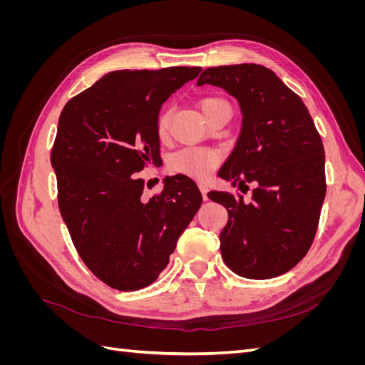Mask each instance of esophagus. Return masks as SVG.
I'll return each mask as SVG.
<instances>
[{"label":"esophagus","instance_id":"esophagus-1","mask_svg":"<svg viewBox=\"0 0 365 365\" xmlns=\"http://www.w3.org/2000/svg\"><path fill=\"white\" fill-rule=\"evenodd\" d=\"M200 190H201V193H202V200H204V201H207V200H208V197H207V192H208V187H207V184L200 182Z\"/></svg>","mask_w":365,"mask_h":365}]
</instances>
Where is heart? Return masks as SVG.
I'll use <instances>...</instances> for the list:
<instances>
[{"label": "heart", "mask_w": 365, "mask_h": 365, "mask_svg": "<svg viewBox=\"0 0 365 365\" xmlns=\"http://www.w3.org/2000/svg\"><path fill=\"white\" fill-rule=\"evenodd\" d=\"M220 108H228V103L220 97H205L200 102V109L204 114V117ZM168 130H169V114L163 113L157 121V132L160 138H164L168 135ZM217 163H219V155L213 150L185 148L180 152L173 153L169 160V168L176 173H182L197 180H207L208 176L212 175Z\"/></svg>", "instance_id": "heart-1"}]
</instances>
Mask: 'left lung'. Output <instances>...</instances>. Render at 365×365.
I'll use <instances>...</instances> for the list:
<instances>
[{"label": "left lung", "mask_w": 365, "mask_h": 365, "mask_svg": "<svg viewBox=\"0 0 365 365\" xmlns=\"http://www.w3.org/2000/svg\"><path fill=\"white\" fill-rule=\"evenodd\" d=\"M204 83L235 97L242 114L236 146L217 175L239 189L256 185L250 202L228 192L207 195L228 212L220 254L240 277H277L306 256L315 237L326 196L322 137L302 98L267 67H212L197 79Z\"/></svg>", "instance_id": "obj_1"}]
</instances>
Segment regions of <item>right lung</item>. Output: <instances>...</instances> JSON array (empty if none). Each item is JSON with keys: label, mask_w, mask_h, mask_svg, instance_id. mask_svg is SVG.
<instances>
[{"label": "right lung", "mask_w": 365, "mask_h": 365, "mask_svg": "<svg viewBox=\"0 0 365 365\" xmlns=\"http://www.w3.org/2000/svg\"><path fill=\"white\" fill-rule=\"evenodd\" d=\"M200 67L117 70L63 106L51 165L73 244L98 279L137 291L168 267L202 195L185 175L165 176L163 192L143 200L135 173L160 158L163 103Z\"/></svg>", "instance_id": "add662e5"}]
</instances>
